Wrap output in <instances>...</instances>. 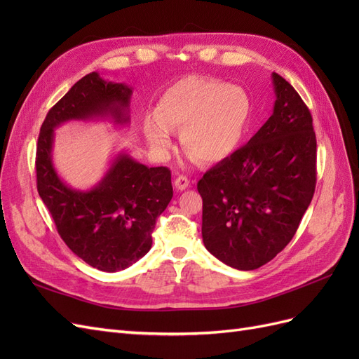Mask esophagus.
Listing matches in <instances>:
<instances>
[{
  "mask_svg": "<svg viewBox=\"0 0 359 359\" xmlns=\"http://www.w3.org/2000/svg\"><path fill=\"white\" fill-rule=\"evenodd\" d=\"M189 186H190V180H189L186 175H180V177L175 180V189L180 190V191L186 190Z\"/></svg>",
  "mask_w": 359,
  "mask_h": 359,
  "instance_id": "34e87169",
  "label": "esophagus"
}]
</instances>
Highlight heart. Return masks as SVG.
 <instances>
[{
  "mask_svg": "<svg viewBox=\"0 0 359 359\" xmlns=\"http://www.w3.org/2000/svg\"><path fill=\"white\" fill-rule=\"evenodd\" d=\"M250 116V100L240 86L215 79L186 78L168 88L156 106V121L145 124L151 149L165 154L170 132H181V144L203 163L229 157L240 145Z\"/></svg>",
  "mask_w": 359,
  "mask_h": 359,
  "instance_id": "obj_1",
  "label": "heart"
}]
</instances>
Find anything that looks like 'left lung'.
Masks as SVG:
<instances>
[{
    "label": "left lung",
    "mask_w": 359,
    "mask_h": 359,
    "mask_svg": "<svg viewBox=\"0 0 359 359\" xmlns=\"http://www.w3.org/2000/svg\"><path fill=\"white\" fill-rule=\"evenodd\" d=\"M273 115L198 182L206 250L243 271L268 264L290 243L316 189L311 114L286 79L273 73Z\"/></svg>",
    "instance_id": "left-lung-1"
}]
</instances>
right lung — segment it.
Segmentation results:
<instances>
[{"instance_id":"obj_1","label":"right lung","mask_w":359,"mask_h":359,"mask_svg":"<svg viewBox=\"0 0 359 359\" xmlns=\"http://www.w3.org/2000/svg\"><path fill=\"white\" fill-rule=\"evenodd\" d=\"M130 95L124 83L103 81L95 72L83 76L50 107L37 142V190L60 236L83 262L106 273L126 269L149 252L157 217L173 196L170 170L119 154L95 187L73 190L52 165L53 128L70 119L103 116L128 123Z\"/></svg>"}]
</instances>
